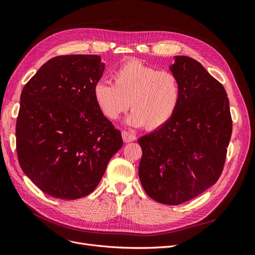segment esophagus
<instances>
[{
  "mask_svg": "<svg viewBox=\"0 0 255 255\" xmlns=\"http://www.w3.org/2000/svg\"><path fill=\"white\" fill-rule=\"evenodd\" d=\"M122 138H123V140H125L126 142H130V141H134L136 139V136L133 133L128 132V130H123V132H122Z\"/></svg>",
  "mask_w": 255,
  "mask_h": 255,
  "instance_id": "esophagus-1",
  "label": "esophagus"
}]
</instances>
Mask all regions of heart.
I'll list each match as a JSON object with an SVG mask.
<instances>
[{"label": "heart", "mask_w": 255, "mask_h": 255, "mask_svg": "<svg viewBox=\"0 0 255 255\" xmlns=\"http://www.w3.org/2000/svg\"><path fill=\"white\" fill-rule=\"evenodd\" d=\"M112 79L113 84L99 81L94 87L96 102L110 120L118 119L130 105L129 126L155 129L171 119L179 105L180 83L170 71L133 59L116 69Z\"/></svg>", "instance_id": "heart-1"}]
</instances>
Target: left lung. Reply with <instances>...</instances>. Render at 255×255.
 Returning a JSON list of instances; mask_svg holds the SVG:
<instances>
[{
	"label": "left lung",
	"mask_w": 255,
	"mask_h": 255,
	"mask_svg": "<svg viewBox=\"0 0 255 255\" xmlns=\"http://www.w3.org/2000/svg\"><path fill=\"white\" fill-rule=\"evenodd\" d=\"M181 97L166 125L138 139L142 149L138 174L155 201L177 205L201 195L218 181L232 135L225 87L188 56L169 67Z\"/></svg>",
	"instance_id": "obj_1"
}]
</instances>
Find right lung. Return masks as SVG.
<instances>
[{"instance_id": "add662e5", "label": "right lung", "mask_w": 255, "mask_h": 255, "mask_svg": "<svg viewBox=\"0 0 255 255\" xmlns=\"http://www.w3.org/2000/svg\"><path fill=\"white\" fill-rule=\"evenodd\" d=\"M104 69L99 55L57 56L41 66L21 92L19 164L44 194L66 200L88 196L121 149L120 130L94 96Z\"/></svg>"}]
</instances>
